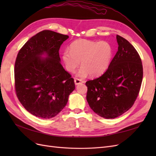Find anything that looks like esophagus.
I'll list each match as a JSON object with an SVG mask.
<instances>
[{
    "mask_svg": "<svg viewBox=\"0 0 156 156\" xmlns=\"http://www.w3.org/2000/svg\"><path fill=\"white\" fill-rule=\"evenodd\" d=\"M74 82H75V84H76V85H77V84L83 83V81H82L81 79H75Z\"/></svg>",
    "mask_w": 156,
    "mask_h": 156,
    "instance_id": "esophagus-1",
    "label": "esophagus"
}]
</instances>
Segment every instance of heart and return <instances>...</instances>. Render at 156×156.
I'll return each instance as SVG.
<instances>
[{"mask_svg":"<svg viewBox=\"0 0 156 156\" xmlns=\"http://www.w3.org/2000/svg\"><path fill=\"white\" fill-rule=\"evenodd\" d=\"M112 57V48L107 41L100 42L87 40H75L69 45V51H65L62 59L66 68L73 73L81 61V68L77 76L86 77L88 74L96 77L105 72Z\"/></svg>","mask_w":156,"mask_h":156,"instance_id":"1","label":"heart"}]
</instances>
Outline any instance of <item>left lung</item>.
Wrapping results in <instances>:
<instances>
[{
  "label": "left lung",
  "instance_id": "1",
  "mask_svg": "<svg viewBox=\"0 0 156 156\" xmlns=\"http://www.w3.org/2000/svg\"><path fill=\"white\" fill-rule=\"evenodd\" d=\"M116 40L118 51L106 72L86 83L89 106L107 119H115L133 106L143 76L142 62L134 47L119 35Z\"/></svg>",
  "mask_w": 156,
  "mask_h": 156
}]
</instances>
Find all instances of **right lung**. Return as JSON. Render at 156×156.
<instances>
[{"label": "right lung", "mask_w": 156, "mask_h": 156, "mask_svg": "<svg viewBox=\"0 0 156 156\" xmlns=\"http://www.w3.org/2000/svg\"><path fill=\"white\" fill-rule=\"evenodd\" d=\"M68 37L54 31H41L26 42L17 56V96L28 112L41 119L57 115L75 88L73 79L60 64L58 52Z\"/></svg>", "instance_id": "1"}]
</instances>
